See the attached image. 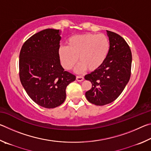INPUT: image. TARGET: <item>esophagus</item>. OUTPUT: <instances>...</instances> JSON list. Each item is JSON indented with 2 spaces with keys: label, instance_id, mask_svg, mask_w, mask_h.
I'll return each mask as SVG.
<instances>
[{
  "label": "esophagus",
  "instance_id": "1",
  "mask_svg": "<svg viewBox=\"0 0 151 151\" xmlns=\"http://www.w3.org/2000/svg\"><path fill=\"white\" fill-rule=\"evenodd\" d=\"M76 81H77L81 82V81H83L84 80V77H83V76H76Z\"/></svg>",
  "mask_w": 151,
  "mask_h": 151
}]
</instances>
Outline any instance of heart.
Listing matches in <instances>:
<instances>
[{"label": "heart", "mask_w": 151, "mask_h": 151, "mask_svg": "<svg viewBox=\"0 0 151 151\" xmlns=\"http://www.w3.org/2000/svg\"><path fill=\"white\" fill-rule=\"evenodd\" d=\"M110 41L104 35L85 33L75 35L66 40V47L58 50V57L63 67L70 70L80 62L76 67L78 73L88 69L94 71L100 67L108 57Z\"/></svg>", "instance_id": "obj_1"}]
</instances>
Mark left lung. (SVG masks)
<instances>
[{"label":"left lung","instance_id":"obj_1","mask_svg":"<svg viewBox=\"0 0 151 151\" xmlns=\"http://www.w3.org/2000/svg\"><path fill=\"white\" fill-rule=\"evenodd\" d=\"M110 41L108 57L98 69L85 75L92 88L86 98L95 105L113 102L123 91L131 74L132 53L125 40L116 33L106 30Z\"/></svg>","mask_w":151,"mask_h":151}]
</instances>
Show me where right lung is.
Returning a JSON list of instances; mask_svg holds the SVG:
<instances>
[{
  "instance_id": "1",
  "label": "right lung",
  "mask_w": 151,
  "mask_h": 151,
  "mask_svg": "<svg viewBox=\"0 0 151 151\" xmlns=\"http://www.w3.org/2000/svg\"><path fill=\"white\" fill-rule=\"evenodd\" d=\"M60 40L59 30L45 29L27 39L20 52L22 85L35 103L47 109L64 103L66 86L76 79L60 65Z\"/></svg>"
}]
</instances>
